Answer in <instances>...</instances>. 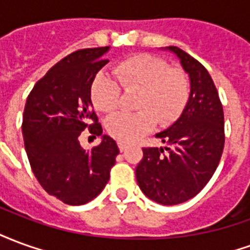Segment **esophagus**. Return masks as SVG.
I'll return each mask as SVG.
<instances>
[{
    "label": "esophagus",
    "instance_id": "34e87169",
    "mask_svg": "<svg viewBox=\"0 0 250 250\" xmlns=\"http://www.w3.org/2000/svg\"><path fill=\"white\" fill-rule=\"evenodd\" d=\"M118 147H119L120 151H125V148H127V146H125V143H122V142H119V143H118Z\"/></svg>",
    "mask_w": 250,
    "mask_h": 250
}]
</instances>
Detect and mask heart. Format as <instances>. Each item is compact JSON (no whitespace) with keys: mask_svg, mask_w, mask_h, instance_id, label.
Listing matches in <instances>:
<instances>
[{"mask_svg":"<svg viewBox=\"0 0 250 250\" xmlns=\"http://www.w3.org/2000/svg\"><path fill=\"white\" fill-rule=\"evenodd\" d=\"M115 77L107 73L95 76L91 99L100 112H112L122 103V87L125 92H139V112H116L107 119V131L125 143L138 141L152 130L155 120L166 127L178 119L190 96V80L186 72L170 68L163 59L136 55L115 66Z\"/></svg>","mask_w":250,"mask_h":250,"instance_id":"b5f03b06","label":"heart"}]
</instances>
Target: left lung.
<instances>
[{
  "label": "left lung",
  "instance_id": "left-lung-1",
  "mask_svg": "<svg viewBox=\"0 0 250 250\" xmlns=\"http://www.w3.org/2000/svg\"><path fill=\"white\" fill-rule=\"evenodd\" d=\"M190 77L184 112L167 130L157 134L165 148L143 147L136 166L141 190L161 205L193 198L213 177L225 145L224 109L213 79L198 60L178 46H168Z\"/></svg>",
  "mask_w": 250,
  "mask_h": 250
}]
</instances>
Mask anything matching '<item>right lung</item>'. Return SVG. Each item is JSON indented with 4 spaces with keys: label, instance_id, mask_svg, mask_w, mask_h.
<instances>
[{
    "label": "right lung",
    "instance_id": "obj_1",
    "mask_svg": "<svg viewBox=\"0 0 250 250\" xmlns=\"http://www.w3.org/2000/svg\"><path fill=\"white\" fill-rule=\"evenodd\" d=\"M107 51L108 46L87 48L65 56L36 83L25 104L22 135L30 167L46 193L66 205L96 198L119 154L108 135L88 151L79 142L84 130L93 138L103 134L91 85L108 62Z\"/></svg>",
    "mask_w": 250,
    "mask_h": 250
}]
</instances>
